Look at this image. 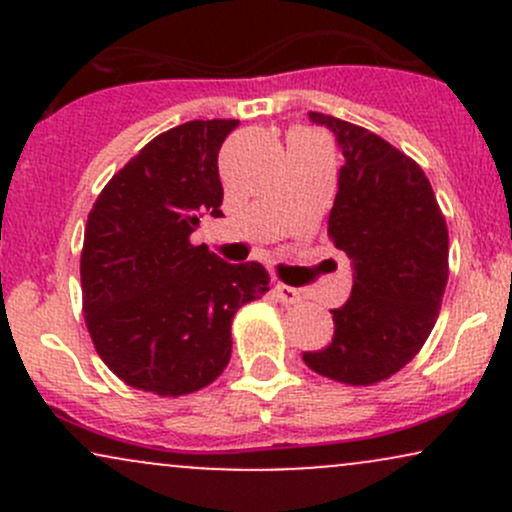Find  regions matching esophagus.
<instances>
[{
  "label": "esophagus",
  "mask_w": 512,
  "mask_h": 512,
  "mask_svg": "<svg viewBox=\"0 0 512 512\" xmlns=\"http://www.w3.org/2000/svg\"><path fill=\"white\" fill-rule=\"evenodd\" d=\"M274 296H276V301H281L284 305H296V303L303 301L301 291L293 289V286H286V284H276L274 286Z\"/></svg>",
  "instance_id": "obj_1"
}]
</instances>
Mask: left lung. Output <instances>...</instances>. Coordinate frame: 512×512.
Wrapping results in <instances>:
<instances>
[{
	"instance_id": "8db88e82",
	"label": "left lung",
	"mask_w": 512,
	"mask_h": 512,
	"mask_svg": "<svg viewBox=\"0 0 512 512\" xmlns=\"http://www.w3.org/2000/svg\"><path fill=\"white\" fill-rule=\"evenodd\" d=\"M332 129L346 163L327 236L354 262V286L330 310L332 342L305 366L337 383L387 380L421 351L448 284V223L414 158L366 127L310 113Z\"/></svg>"
}]
</instances>
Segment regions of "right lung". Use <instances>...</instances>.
I'll return each mask as SVG.
<instances>
[{"label":"right lung","mask_w":512,"mask_h":512,"mask_svg":"<svg viewBox=\"0 0 512 512\" xmlns=\"http://www.w3.org/2000/svg\"><path fill=\"white\" fill-rule=\"evenodd\" d=\"M238 120H192L158 134L88 211L81 250L84 320L122 383L192 395L231 358L238 308L269 291L262 264H228L192 231L221 214L219 149Z\"/></svg>","instance_id":"add662e5"}]
</instances>
